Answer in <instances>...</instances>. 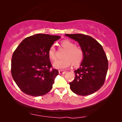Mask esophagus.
<instances>
[{
    "label": "esophagus",
    "instance_id": "obj_1",
    "mask_svg": "<svg viewBox=\"0 0 122 122\" xmlns=\"http://www.w3.org/2000/svg\"><path fill=\"white\" fill-rule=\"evenodd\" d=\"M66 73V71H63L62 70H60V71H59V74H64Z\"/></svg>",
    "mask_w": 122,
    "mask_h": 122
}]
</instances>
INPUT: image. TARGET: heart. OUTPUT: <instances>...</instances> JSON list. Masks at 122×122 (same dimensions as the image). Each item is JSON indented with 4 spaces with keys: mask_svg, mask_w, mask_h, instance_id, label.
<instances>
[{
    "mask_svg": "<svg viewBox=\"0 0 122 122\" xmlns=\"http://www.w3.org/2000/svg\"><path fill=\"white\" fill-rule=\"evenodd\" d=\"M61 47L66 50L63 53L64 58L56 61L53 66L59 69H64L73 64V66H78L84 59V54L83 49L80 46H76L75 43L69 40H63L60 43ZM50 59L54 61L56 58V51L54 45L50 46L48 51Z\"/></svg>",
    "mask_w": 122,
    "mask_h": 122,
    "instance_id": "heart-1",
    "label": "heart"
}]
</instances>
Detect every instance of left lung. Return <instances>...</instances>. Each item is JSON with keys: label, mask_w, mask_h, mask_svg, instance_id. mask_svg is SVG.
<instances>
[{"label": "left lung", "mask_w": 122, "mask_h": 122, "mask_svg": "<svg viewBox=\"0 0 122 122\" xmlns=\"http://www.w3.org/2000/svg\"><path fill=\"white\" fill-rule=\"evenodd\" d=\"M77 41L84 51V59L79 69L74 71V81L70 88L80 96L96 92L104 84L108 68L107 57L102 46L91 36L81 34H65Z\"/></svg>", "instance_id": "8db88e82"}]
</instances>
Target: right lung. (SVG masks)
Segmentation results:
<instances>
[{
	"label": "right lung",
	"mask_w": 122,
	"mask_h": 122,
	"mask_svg": "<svg viewBox=\"0 0 122 122\" xmlns=\"http://www.w3.org/2000/svg\"><path fill=\"white\" fill-rule=\"evenodd\" d=\"M60 38L58 36L35 34L25 38L15 50L11 62V76L25 94L41 96L51 89L58 71L51 69L48 51Z\"/></svg>",
	"instance_id": "add662e5"
}]
</instances>
